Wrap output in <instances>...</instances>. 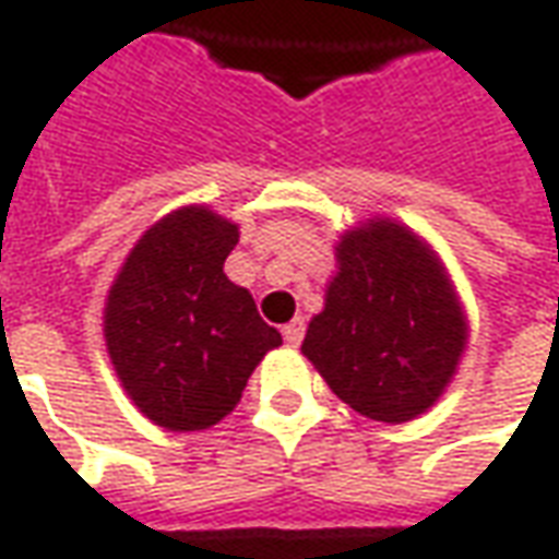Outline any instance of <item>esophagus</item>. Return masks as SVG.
I'll return each mask as SVG.
<instances>
[{
	"instance_id": "obj_1",
	"label": "esophagus",
	"mask_w": 559,
	"mask_h": 559,
	"mask_svg": "<svg viewBox=\"0 0 559 559\" xmlns=\"http://www.w3.org/2000/svg\"><path fill=\"white\" fill-rule=\"evenodd\" d=\"M281 333H284V342H287V345L296 347L299 342H302V335H306V320L293 318L290 323H287V326L281 330Z\"/></svg>"
}]
</instances>
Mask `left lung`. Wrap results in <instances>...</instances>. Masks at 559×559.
I'll use <instances>...</instances> for the list:
<instances>
[{
    "label": "left lung",
    "instance_id": "8db88e82",
    "mask_svg": "<svg viewBox=\"0 0 559 559\" xmlns=\"http://www.w3.org/2000/svg\"><path fill=\"white\" fill-rule=\"evenodd\" d=\"M469 345V320L442 257L412 226L369 217L335 241V275L302 354L338 400L408 424L442 396Z\"/></svg>",
    "mask_w": 559,
    "mask_h": 559
}]
</instances>
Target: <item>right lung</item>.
Instances as JSON below:
<instances>
[{
  "mask_svg": "<svg viewBox=\"0 0 559 559\" xmlns=\"http://www.w3.org/2000/svg\"><path fill=\"white\" fill-rule=\"evenodd\" d=\"M239 224L181 205L147 226L105 296L103 335L120 388L151 424L197 432L221 424L281 333L226 278Z\"/></svg>",
  "mask_w": 559,
  "mask_h": 559,
  "instance_id": "1",
  "label": "right lung"
}]
</instances>
